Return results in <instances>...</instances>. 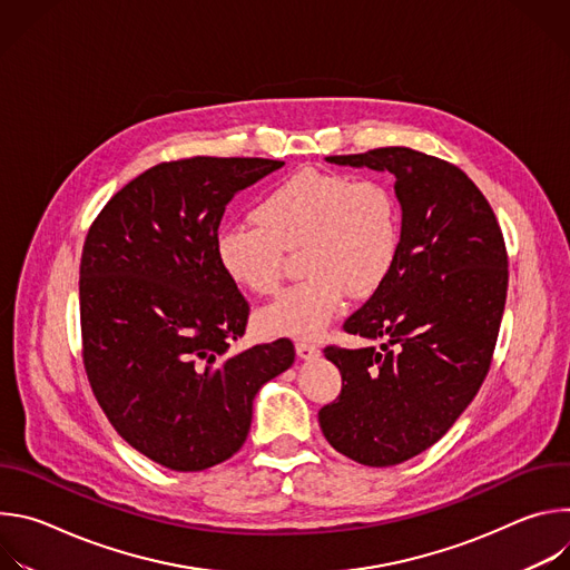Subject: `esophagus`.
Listing matches in <instances>:
<instances>
[{
	"label": "esophagus",
	"mask_w": 570,
	"mask_h": 570,
	"mask_svg": "<svg viewBox=\"0 0 570 570\" xmlns=\"http://www.w3.org/2000/svg\"><path fill=\"white\" fill-rule=\"evenodd\" d=\"M295 352H297V356H299L302 361H311V358H315V356L320 354V350H317L315 345H311V343H297V345H295Z\"/></svg>",
	"instance_id": "obj_1"
}]
</instances>
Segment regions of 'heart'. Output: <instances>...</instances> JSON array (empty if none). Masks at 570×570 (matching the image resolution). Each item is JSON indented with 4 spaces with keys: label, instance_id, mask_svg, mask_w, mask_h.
<instances>
[{
    "label": "heart",
    "instance_id": "1",
    "mask_svg": "<svg viewBox=\"0 0 570 570\" xmlns=\"http://www.w3.org/2000/svg\"><path fill=\"white\" fill-rule=\"evenodd\" d=\"M257 225H232L216 236L225 275L257 295L282 282V253L299 250L306 275L259 313L271 336L315 338L343 308L345 295L376 293L399 255L401 214L379 180L306 169L279 180L255 205Z\"/></svg>",
    "mask_w": 570,
    "mask_h": 570
}]
</instances>
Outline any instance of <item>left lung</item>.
<instances>
[{"label":"left lung","mask_w":570,"mask_h":570,"mask_svg":"<svg viewBox=\"0 0 570 570\" xmlns=\"http://www.w3.org/2000/svg\"><path fill=\"white\" fill-rule=\"evenodd\" d=\"M324 159L396 180V262L343 324L381 347L324 350L341 370L343 390L317 413L336 451L367 466H392L433 446L480 390L505 308V243L480 189L440 157L385 146Z\"/></svg>","instance_id":"obj_1"}]
</instances>
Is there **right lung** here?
Segmentation results:
<instances>
[{"instance_id":"add662e5","label":"right lung","mask_w":570,"mask_h":570,"mask_svg":"<svg viewBox=\"0 0 570 570\" xmlns=\"http://www.w3.org/2000/svg\"><path fill=\"white\" fill-rule=\"evenodd\" d=\"M282 167L264 157L161 161L88 232L78 282L86 372L115 431L167 469L232 458L257 392L295 361L286 338L229 354L250 306L216 257L227 203Z\"/></svg>"}]
</instances>
